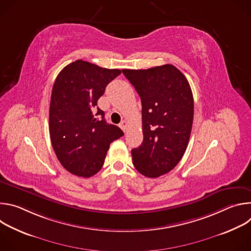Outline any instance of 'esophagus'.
I'll use <instances>...</instances> for the list:
<instances>
[{"instance_id":"obj_1","label":"esophagus","mask_w":251,"mask_h":251,"mask_svg":"<svg viewBox=\"0 0 251 251\" xmlns=\"http://www.w3.org/2000/svg\"><path fill=\"white\" fill-rule=\"evenodd\" d=\"M119 127L123 130V132H124V133H126V132H127V127H128V123H127V121H125V120L121 121V123L119 124Z\"/></svg>"}]
</instances>
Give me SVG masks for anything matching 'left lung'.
Returning <instances> with one entry per match:
<instances>
[{
  "label": "left lung",
  "instance_id": "left-lung-1",
  "mask_svg": "<svg viewBox=\"0 0 251 251\" xmlns=\"http://www.w3.org/2000/svg\"><path fill=\"white\" fill-rule=\"evenodd\" d=\"M142 103V144L131 151L136 170L148 177L172 171L183 158L194 120V98L186 76L172 64L122 69Z\"/></svg>",
  "mask_w": 251,
  "mask_h": 251
}]
</instances>
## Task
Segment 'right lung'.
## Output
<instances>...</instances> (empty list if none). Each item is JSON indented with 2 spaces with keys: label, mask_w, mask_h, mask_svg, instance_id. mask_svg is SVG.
I'll list each match as a JSON object with an SVG mask.
<instances>
[{
  "label": "right lung",
  "mask_w": 251,
  "mask_h": 251,
  "mask_svg": "<svg viewBox=\"0 0 251 251\" xmlns=\"http://www.w3.org/2000/svg\"><path fill=\"white\" fill-rule=\"evenodd\" d=\"M121 74L81 59L58 74L50 105V134L54 153L65 170L89 177L97 174L114 140L124 135L107 124L97 107L109 82Z\"/></svg>",
  "instance_id": "add662e5"
}]
</instances>
